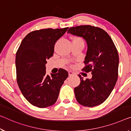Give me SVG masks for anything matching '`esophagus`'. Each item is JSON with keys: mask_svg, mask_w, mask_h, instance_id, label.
<instances>
[{"mask_svg": "<svg viewBox=\"0 0 131 131\" xmlns=\"http://www.w3.org/2000/svg\"><path fill=\"white\" fill-rule=\"evenodd\" d=\"M76 73L74 72H72V71H69V76H73V75H75Z\"/></svg>", "mask_w": 131, "mask_h": 131, "instance_id": "34e87169", "label": "esophagus"}]
</instances>
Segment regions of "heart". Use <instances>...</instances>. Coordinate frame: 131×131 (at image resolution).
Instances as JSON below:
<instances>
[{
    "label": "heart",
    "instance_id": "1",
    "mask_svg": "<svg viewBox=\"0 0 131 131\" xmlns=\"http://www.w3.org/2000/svg\"><path fill=\"white\" fill-rule=\"evenodd\" d=\"M73 42L81 43H83V44H84L83 39L79 37H74L73 39H72V43Z\"/></svg>",
    "mask_w": 131,
    "mask_h": 131
}]
</instances>
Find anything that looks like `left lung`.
<instances>
[{"label": "left lung", "mask_w": 131, "mask_h": 131, "mask_svg": "<svg viewBox=\"0 0 131 131\" xmlns=\"http://www.w3.org/2000/svg\"><path fill=\"white\" fill-rule=\"evenodd\" d=\"M68 32L86 40L88 51L82 70L92 74V79L86 80L79 74L80 83L74 89L76 100L83 106H97L106 100L117 81L119 57L117 48L108 34L97 27H73Z\"/></svg>", "instance_id": "obj_1"}]
</instances>
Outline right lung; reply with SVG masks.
I'll return each instance as SVG.
<instances>
[{"label":"right lung","instance_id":"obj_1","mask_svg":"<svg viewBox=\"0 0 131 131\" xmlns=\"http://www.w3.org/2000/svg\"><path fill=\"white\" fill-rule=\"evenodd\" d=\"M64 28L35 30L23 39L16 55V78L21 92L29 103L39 108L54 104L60 89L68 77L63 69L46 75L47 59L52 57L57 41L66 32Z\"/></svg>","mask_w":131,"mask_h":131}]
</instances>
